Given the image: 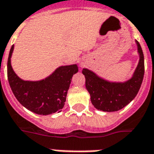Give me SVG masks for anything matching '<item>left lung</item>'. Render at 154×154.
Segmentation results:
<instances>
[{"mask_svg":"<svg viewBox=\"0 0 154 154\" xmlns=\"http://www.w3.org/2000/svg\"><path fill=\"white\" fill-rule=\"evenodd\" d=\"M135 43L139 60L129 80L110 82L87 68L82 69L86 78V88L90 94L91 103L97 110L106 112L121 110L131 102L139 92L144 75V57L139 43L137 40Z\"/></svg>","mask_w":154,"mask_h":154,"instance_id":"1","label":"left lung"}]
</instances>
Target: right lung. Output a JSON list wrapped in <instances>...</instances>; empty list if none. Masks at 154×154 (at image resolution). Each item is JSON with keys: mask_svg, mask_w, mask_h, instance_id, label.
<instances>
[{"mask_svg": "<svg viewBox=\"0 0 154 154\" xmlns=\"http://www.w3.org/2000/svg\"><path fill=\"white\" fill-rule=\"evenodd\" d=\"M12 45L7 62V76L15 98L26 109L41 116L60 112L66 101L67 91L77 64L58 67L48 77L39 81H25L16 75L11 67Z\"/></svg>", "mask_w": 154, "mask_h": 154, "instance_id": "add662e5", "label": "right lung"}]
</instances>
